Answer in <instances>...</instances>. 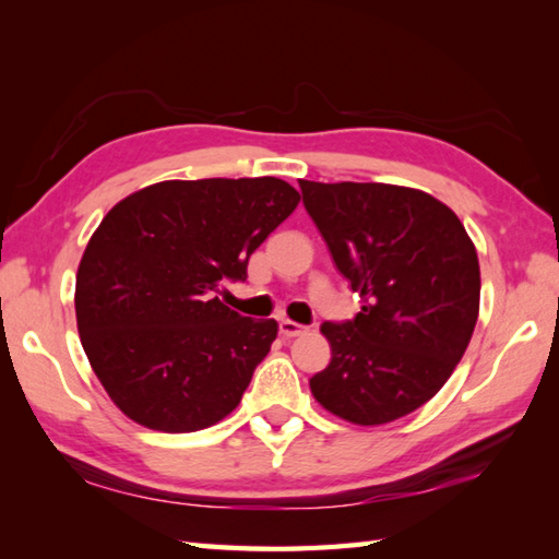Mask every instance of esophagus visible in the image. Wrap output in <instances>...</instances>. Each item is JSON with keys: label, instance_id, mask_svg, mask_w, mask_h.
Here are the masks:
<instances>
[{"label": "esophagus", "instance_id": "34e87169", "mask_svg": "<svg viewBox=\"0 0 559 559\" xmlns=\"http://www.w3.org/2000/svg\"><path fill=\"white\" fill-rule=\"evenodd\" d=\"M278 329H281V334L286 336V338H295V336L305 334V326L298 324V322H290V319H283V322L278 324Z\"/></svg>", "mask_w": 559, "mask_h": 559}]
</instances>
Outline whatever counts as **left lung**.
I'll return each instance as SVG.
<instances>
[{
	"instance_id": "obj_1",
	"label": "left lung",
	"mask_w": 559,
	"mask_h": 559,
	"mask_svg": "<svg viewBox=\"0 0 559 559\" xmlns=\"http://www.w3.org/2000/svg\"><path fill=\"white\" fill-rule=\"evenodd\" d=\"M336 269L360 293L353 322L322 324L326 370L312 396L353 425H384L430 401L478 322L476 245L442 201L413 187L300 180Z\"/></svg>"
}]
</instances>
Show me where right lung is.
Here are the masks:
<instances>
[{
	"instance_id": "1",
	"label": "right lung",
	"mask_w": 559,
	"mask_h": 559,
	"mask_svg": "<svg viewBox=\"0 0 559 559\" xmlns=\"http://www.w3.org/2000/svg\"><path fill=\"white\" fill-rule=\"evenodd\" d=\"M300 204L278 177L168 180L139 189L91 235L76 271V326L93 372L127 418L197 432L240 403L276 319L223 305L254 249Z\"/></svg>"
}]
</instances>
